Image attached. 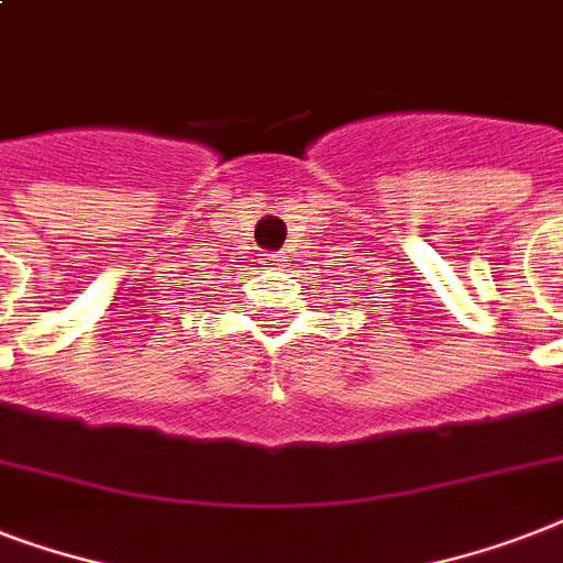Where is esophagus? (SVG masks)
Returning <instances> with one entry per match:
<instances>
[{
	"label": "esophagus",
	"instance_id": "esophagus-1",
	"mask_svg": "<svg viewBox=\"0 0 563 563\" xmlns=\"http://www.w3.org/2000/svg\"><path fill=\"white\" fill-rule=\"evenodd\" d=\"M286 263H289V254H286V251H274V254H268V265H272V268H283Z\"/></svg>",
	"mask_w": 563,
	"mask_h": 563
}]
</instances>
